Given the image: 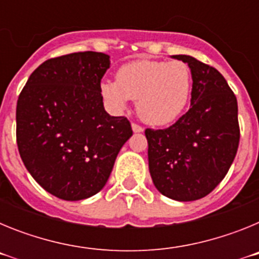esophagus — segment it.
Wrapping results in <instances>:
<instances>
[{
	"label": "esophagus",
	"instance_id": "1",
	"mask_svg": "<svg viewBox=\"0 0 259 259\" xmlns=\"http://www.w3.org/2000/svg\"><path fill=\"white\" fill-rule=\"evenodd\" d=\"M132 131H134L135 134H140V132L144 131V128L141 127V125L136 124V123H132Z\"/></svg>",
	"mask_w": 259,
	"mask_h": 259
}]
</instances>
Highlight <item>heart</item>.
<instances>
[{
    "label": "heart",
    "instance_id": "1",
    "mask_svg": "<svg viewBox=\"0 0 259 259\" xmlns=\"http://www.w3.org/2000/svg\"><path fill=\"white\" fill-rule=\"evenodd\" d=\"M191 92V70L178 61L130 62L119 68L115 81L101 84L102 97L111 109L119 111L130 100H136L139 116L152 125L175 122L188 105Z\"/></svg>",
    "mask_w": 259,
    "mask_h": 259
}]
</instances>
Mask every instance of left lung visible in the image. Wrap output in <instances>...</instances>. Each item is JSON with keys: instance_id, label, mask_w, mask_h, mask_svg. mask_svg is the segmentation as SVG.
<instances>
[{"instance_id": "left-lung-1", "label": "left lung", "mask_w": 259, "mask_h": 259, "mask_svg": "<svg viewBox=\"0 0 259 259\" xmlns=\"http://www.w3.org/2000/svg\"><path fill=\"white\" fill-rule=\"evenodd\" d=\"M191 68V107L166 130L145 131L155 188L171 200L205 197L230 170L240 141L237 100L217 68L172 56Z\"/></svg>"}]
</instances>
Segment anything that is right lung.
<instances>
[{
	"mask_svg": "<svg viewBox=\"0 0 259 259\" xmlns=\"http://www.w3.org/2000/svg\"><path fill=\"white\" fill-rule=\"evenodd\" d=\"M109 67L110 57L97 52L48 59L18 98L20 158L32 178L61 200L101 191L132 136L127 118L111 116L104 107L101 79Z\"/></svg>",
	"mask_w": 259,
	"mask_h": 259,
	"instance_id": "right-lung-1",
	"label": "right lung"
}]
</instances>
